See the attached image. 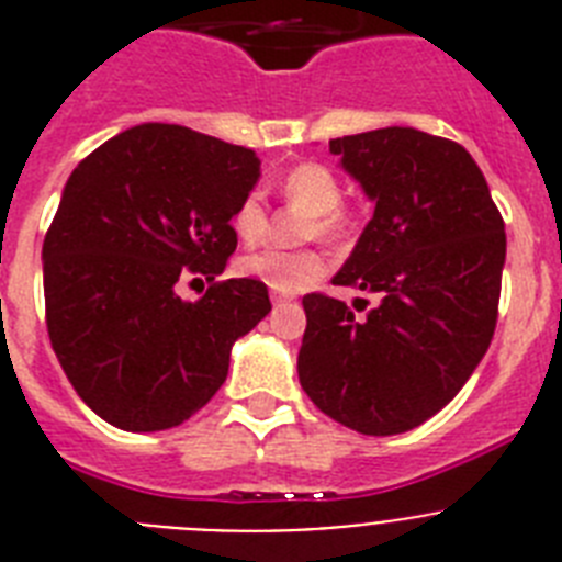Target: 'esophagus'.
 I'll list each match as a JSON object with an SVG mask.
<instances>
[{
    "mask_svg": "<svg viewBox=\"0 0 562 562\" xmlns=\"http://www.w3.org/2000/svg\"><path fill=\"white\" fill-rule=\"evenodd\" d=\"M286 301H290V297H286V295H281V292H272V304H276V306L286 304Z\"/></svg>",
    "mask_w": 562,
    "mask_h": 562,
    "instance_id": "esophagus-1",
    "label": "esophagus"
}]
</instances>
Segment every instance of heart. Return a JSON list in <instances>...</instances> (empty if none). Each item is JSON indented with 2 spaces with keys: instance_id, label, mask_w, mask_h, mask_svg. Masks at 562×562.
<instances>
[{
  "instance_id": "heart-1",
  "label": "heart",
  "mask_w": 562,
  "mask_h": 562,
  "mask_svg": "<svg viewBox=\"0 0 562 562\" xmlns=\"http://www.w3.org/2000/svg\"><path fill=\"white\" fill-rule=\"evenodd\" d=\"M278 188L286 200L295 205L306 207L315 216L310 222V233H317L321 238H340L351 231L349 211L340 205L342 202V182L329 166L315 160L295 162L286 168L284 177L278 180ZM267 227L265 202L258 193H247L233 211V231L241 241L252 245L261 238ZM238 272L247 278H256L276 292H301L326 272V258L317 250H267L247 252L238 261Z\"/></svg>"
}]
</instances>
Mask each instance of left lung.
Returning <instances> with one entry per match:
<instances>
[{
    "label": "left lung",
    "mask_w": 562,
    "mask_h": 562,
    "mask_svg": "<svg viewBox=\"0 0 562 562\" xmlns=\"http://www.w3.org/2000/svg\"><path fill=\"white\" fill-rule=\"evenodd\" d=\"M329 151L376 202L331 284L374 292L380 304L355 317L326 292L304 295L297 376L346 428L405 434L439 414L490 349L504 220L470 151L448 137L389 126L335 137Z\"/></svg>",
    "instance_id": "left-lung-1"
}]
</instances>
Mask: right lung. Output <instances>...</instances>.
Wrapping results in <instances>:
<instances>
[{
    "label": "right lung",
    "instance_id": "obj_1",
    "mask_svg": "<svg viewBox=\"0 0 562 562\" xmlns=\"http://www.w3.org/2000/svg\"><path fill=\"white\" fill-rule=\"evenodd\" d=\"M256 180L250 148L171 123L126 128L69 173L44 236V321L72 389L114 428L191 419L272 310L256 278L213 281ZM191 274L212 286L188 305L172 286Z\"/></svg>",
    "mask_w": 562,
    "mask_h": 562
}]
</instances>
